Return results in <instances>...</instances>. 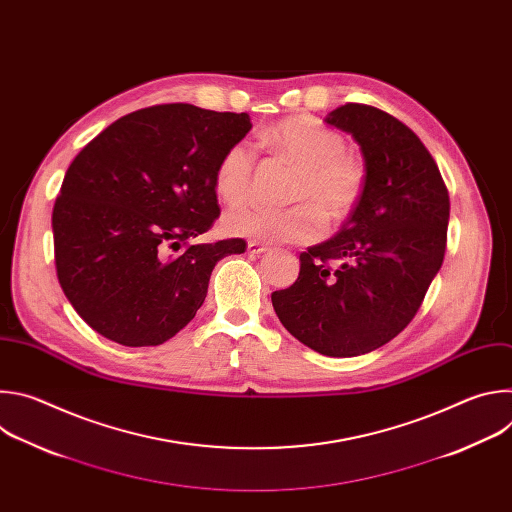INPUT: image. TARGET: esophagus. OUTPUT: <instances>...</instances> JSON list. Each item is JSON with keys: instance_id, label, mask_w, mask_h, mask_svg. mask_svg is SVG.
<instances>
[{"instance_id": "esophagus-1", "label": "esophagus", "mask_w": 512, "mask_h": 512, "mask_svg": "<svg viewBox=\"0 0 512 512\" xmlns=\"http://www.w3.org/2000/svg\"><path fill=\"white\" fill-rule=\"evenodd\" d=\"M269 247L267 245H263V243H259V241H249L247 243V251L251 253V255H259V253H265Z\"/></svg>"}]
</instances>
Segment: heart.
<instances>
[{
  "label": "heart",
  "instance_id": "obj_1",
  "mask_svg": "<svg viewBox=\"0 0 512 512\" xmlns=\"http://www.w3.org/2000/svg\"><path fill=\"white\" fill-rule=\"evenodd\" d=\"M259 148L298 164L291 198L302 200L287 208L249 202L223 218L233 237L265 243L316 241L326 227H340L358 208L367 188V162L344 148V137L310 115L287 117L257 133ZM255 170V152L245 141L233 143L214 172V188L227 204L247 198Z\"/></svg>",
  "mask_w": 512,
  "mask_h": 512
}]
</instances>
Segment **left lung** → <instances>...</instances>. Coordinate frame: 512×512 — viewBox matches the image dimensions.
I'll use <instances>...</instances> for the list:
<instances>
[{
	"instance_id": "left-lung-1",
	"label": "left lung",
	"mask_w": 512,
	"mask_h": 512,
	"mask_svg": "<svg viewBox=\"0 0 512 512\" xmlns=\"http://www.w3.org/2000/svg\"><path fill=\"white\" fill-rule=\"evenodd\" d=\"M326 123L352 133L369 178L342 229L300 253L294 285L271 294L285 330L326 356H358L415 318L446 255L450 196L421 139L397 117L362 103Z\"/></svg>"
}]
</instances>
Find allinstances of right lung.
<instances>
[{
	"label": "right lung",
	"instance_id": "obj_1",
	"mask_svg": "<svg viewBox=\"0 0 512 512\" xmlns=\"http://www.w3.org/2000/svg\"><path fill=\"white\" fill-rule=\"evenodd\" d=\"M249 129L247 113L154 105L111 123L72 160L52 210L56 275L101 336L166 342L196 316L214 265L245 253L243 239L188 241L221 214L214 172Z\"/></svg>",
	"mask_w": 512,
	"mask_h": 512
}]
</instances>
